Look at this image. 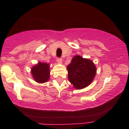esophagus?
Returning <instances> with one entry per match:
<instances>
[{"mask_svg": "<svg viewBox=\"0 0 129 129\" xmlns=\"http://www.w3.org/2000/svg\"><path fill=\"white\" fill-rule=\"evenodd\" d=\"M56 61H57V63H59V64H60V63H62V59L61 58H57Z\"/></svg>", "mask_w": 129, "mask_h": 129, "instance_id": "esophagus-1", "label": "esophagus"}]
</instances>
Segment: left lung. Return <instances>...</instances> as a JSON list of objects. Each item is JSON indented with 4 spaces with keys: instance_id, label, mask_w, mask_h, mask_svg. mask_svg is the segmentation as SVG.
<instances>
[{
    "instance_id": "obj_1",
    "label": "left lung",
    "mask_w": 129,
    "mask_h": 129,
    "mask_svg": "<svg viewBox=\"0 0 129 129\" xmlns=\"http://www.w3.org/2000/svg\"><path fill=\"white\" fill-rule=\"evenodd\" d=\"M68 79L74 89L80 90L89 86L95 76L96 66L91 60L76 55L67 66Z\"/></svg>"
}]
</instances>
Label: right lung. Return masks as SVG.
Masks as SVG:
<instances>
[{"mask_svg":"<svg viewBox=\"0 0 129 129\" xmlns=\"http://www.w3.org/2000/svg\"><path fill=\"white\" fill-rule=\"evenodd\" d=\"M30 72L34 80L37 83L47 82L50 79V63L39 62L31 68Z\"/></svg>","mask_w":129,"mask_h":129,"instance_id":"obj_1","label":"right lung"}]
</instances>
